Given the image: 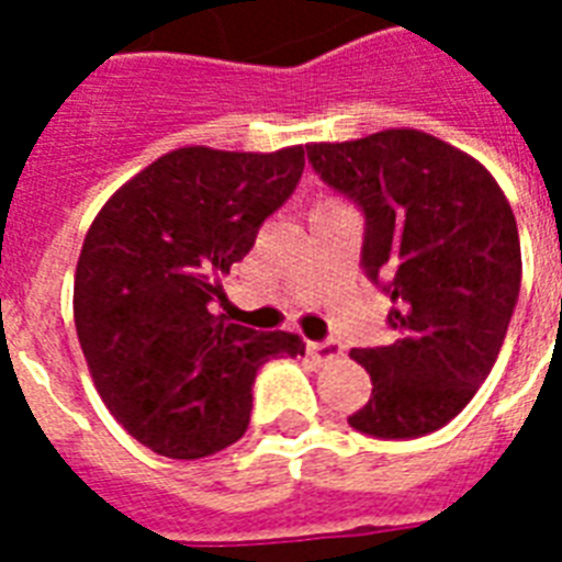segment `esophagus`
<instances>
[{"instance_id":"obj_1","label":"esophagus","mask_w":562,"mask_h":562,"mask_svg":"<svg viewBox=\"0 0 562 562\" xmlns=\"http://www.w3.org/2000/svg\"><path fill=\"white\" fill-rule=\"evenodd\" d=\"M308 352H312V359H315L317 364H333V361H338L344 356L341 344H338V341L308 344Z\"/></svg>"}]
</instances>
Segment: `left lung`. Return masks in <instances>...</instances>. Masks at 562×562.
Segmentation results:
<instances>
[{
  "instance_id": "8db88e82",
  "label": "left lung",
  "mask_w": 562,
  "mask_h": 562,
  "mask_svg": "<svg viewBox=\"0 0 562 562\" xmlns=\"http://www.w3.org/2000/svg\"><path fill=\"white\" fill-rule=\"evenodd\" d=\"M306 151L364 210L361 265L393 303L396 341L350 352L373 382L350 426L387 440L437 431L505 344L522 282L514 210L475 157L426 131L387 127Z\"/></svg>"
}]
</instances>
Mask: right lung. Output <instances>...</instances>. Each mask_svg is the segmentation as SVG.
<instances>
[{"mask_svg":"<svg viewBox=\"0 0 562 562\" xmlns=\"http://www.w3.org/2000/svg\"><path fill=\"white\" fill-rule=\"evenodd\" d=\"M303 166V145H187L145 166L92 218L75 268L78 341L101 402L157 454L194 461L236 443L256 370L306 350L294 333H256L210 312L221 277L289 201Z\"/></svg>","mask_w":562,"mask_h":562,"instance_id":"1","label":"right lung"}]
</instances>
